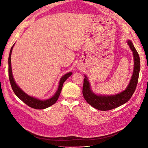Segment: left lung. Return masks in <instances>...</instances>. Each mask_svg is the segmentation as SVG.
<instances>
[{"mask_svg": "<svg viewBox=\"0 0 148 148\" xmlns=\"http://www.w3.org/2000/svg\"><path fill=\"white\" fill-rule=\"evenodd\" d=\"M127 43L133 52L134 69L130 83L125 91L115 95H97L92 92L88 78L86 76H84L85 77L84 79L83 83V95L86 101L94 108L100 110V111H109V110L113 109L124 104L127 102L131 97L133 95L137 85L138 79H139L140 67V58L131 40H128Z\"/></svg>", "mask_w": 148, "mask_h": 148, "instance_id": "8db88e82", "label": "left lung"}]
</instances>
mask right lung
Returning <instances> with one entry per match:
<instances>
[{"label":"right lung","instance_id":"right-lung-1","mask_svg":"<svg viewBox=\"0 0 148 148\" xmlns=\"http://www.w3.org/2000/svg\"><path fill=\"white\" fill-rule=\"evenodd\" d=\"M14 45H12L11 47V49L10 50V53H9V59H8V63H9V81H10L11 86L12 87V89L13 90L14 93L16 94L19 99L21 100H22L25 103H26L27 106L34 109H46L48 107L51 106L54 104V103L57 101L58 97L60 95L61 91L62 89L63 84L66 81L67 78L71 76L72 74V72H69V73L65 74L64 76H63L60 81L59 83V86H58V89L56 91V93L54 95V96L52 97L51 99H47L45 100H40L34 98V97H30L28 95L24 92H23L19 86L16 84L15 81L14 80L13 76H12V69H11V55L12 53V48H13V46Z\"/></svg>","mask_w":148,"mask_h":148}]
</instances>
